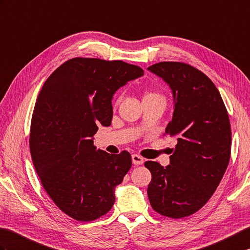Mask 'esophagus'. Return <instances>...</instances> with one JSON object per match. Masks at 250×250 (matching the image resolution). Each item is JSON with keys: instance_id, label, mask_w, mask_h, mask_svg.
<instances>
[{"instance_id": "1", "label": "esophagus", "mask_w": 250, "mask_h": 250, "mask_svg": "<svg viewBox=\"0 0 250 250\" xmlns=\"http://www.w3.org/2000/svg\"><path fill=\"white\" fill-rule=\"evenodd\" d=\"M132 162L134 165H142L144 163V159L141 155L138 154H133L132 155Z\"/></svg>"}]
</instances>
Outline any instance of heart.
Segmentation results:
<instances>
[{
  "label": "heart",
  "mask_w": 250,
  "mask_h": 250,
  "mask_svg": "<svg viewBox=\"0 0 250 250\" xmlns=\"http://www.w3.org/2000/svg\"><path fill=\"white\" fill-rule=\"evenodd\" d=\"M154 97H162V95L158 91H150L148 94H146V96H145V98H154Z\"/></svg>",
  "instance_id": "obj_1"
}]
</instances>
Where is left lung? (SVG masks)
<instances>
[{"mask_svg": "<svg viewBox=\"0 0 250 250\" xmlns=\"http://www.w3.org/2000/svg\"><path fill=\"white\" fill-rule=\"evenodd\" d=\"M148 70L169 84L175 99L165 134L177 139L170 165L147 161L152 208L170 218L199 211L216 190L231 154L229 115L216 86L198 69L181 62H161Z\"/></svg>", "mask_w": 250, "mask_h": 250, "instance_id": "1", "label": "left lung"}]
</instances>
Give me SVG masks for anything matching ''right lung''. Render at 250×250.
<instances>
[{"mask_svg": "<svg viewBox=\"0 0 250 250\" xmlns=\"http://www.w3.org/2000/svg\"><path fill=\"white\" fill-rule=\"evenodd\" d=\"M144 70L123 61L74 57L45 81L31 121L30 150L44 190L56 207L79 222L111 210L115 187L132 166L131 154L94 146L98 126L113 118L112 98Z\"/></svg>", "mask_w": 250, "mask_h": 250, "instance_id": "1", "label": "right lung"}]
</instances>
